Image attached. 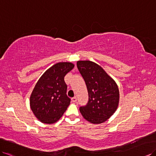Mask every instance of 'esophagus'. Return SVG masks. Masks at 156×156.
Segmentation results:
<instances>
[{
	"instance_id": "esophagus-1",
	"label": "esophagus",
	"mask_w": 156,
	"mask_h": 156,
	"mask_svg": "<svg viewBox=\"0 0 156 156\" xmlns=\"http://www.w3.org/2000/svg\"><path fill=\"white\" fill-rule=\"evenodd\" d=\"M77 97H73L71 98V101H72V102H75L76 101H77Z\"/></svg>"
}]
</instances>
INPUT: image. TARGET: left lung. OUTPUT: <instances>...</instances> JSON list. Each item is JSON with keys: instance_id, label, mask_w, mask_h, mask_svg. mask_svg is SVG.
Returning <instances> with one entry per match:
<instances>
[{"instance_id": "1", "label": "left lung", "mask_w": 156, "mask_h": 156, "mask_svg": "<svg viewBox=\"0 0 156 156\" xmlns=\"http://www.w3.org/2000/svg\"><path fill=\"white\" fill-rule=\"evenodd\" d=\"M77 68L85 81L89 93L88 103L79 111L92 124H101L115 112L119 103V90L115 80L96 63L78 61Z\"/></svg>"}]
</instances>
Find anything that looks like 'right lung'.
Returning <instances> with one entry per match:
<instances>
[{
    "mask_svg": "<svg viewBox=\"0 0 156 156\" xmlns=\"http://www.w3.org/2000/svg\"><path fill=\"white\" fill-rule=\"evenodd\" d=\"M74 66L70 62L56 63L45 71L36 83L30 95V106L41 122H56L69 105L71 99L67 96L64 77Z\"/></svg>",
    "mask_w": 156,
    "mask_h": 156,
    "instance_id": "add662e5",
    "label": "right lung"
}]
</instances>
